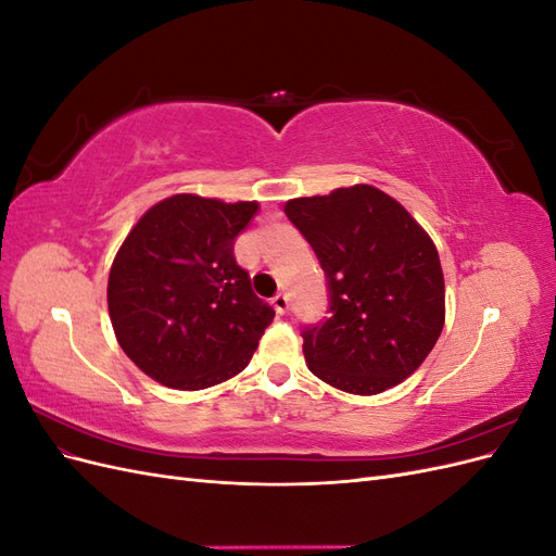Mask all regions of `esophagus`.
I'll return each instance as SVG.
<instances>
[{"label": "esophagus", "instance_id": "34e87169", "mask_svg": "<svg viewBox=\"0 0 556 556\" xmlns=\"http://www.w3.org/2000/svg\"><path fill=\"white\" fill-rule=\"evenodd\" d=\"M274 308H276V313H288V308H290V296L285 294V292H280V294H276L274 296Z\"/></svg>", "mask_w": 556, "mask_h": 556}]
</instances>
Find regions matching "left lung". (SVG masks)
I'll use <instances>...</instances> for the list:
<instances>
[{
	"mask_svg": "<svg viewBox=\"0 0 556 556\" xmlns=\"http://www.w3.org/2000/svg\"><path fill=\"white\" fill-rule=\"evenodd\" d=\"M285 215L327 276L331 317L304 329L311 371L371 396L413 376L445 325L443 268L429 233L374 185L299 197Z\"/></svg>",
	"mask_w": 556,
	"mask_h": 556,
	"instance_id": "obj_1",
	"label": "left lung"
}]
</instances>
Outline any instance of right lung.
I'll return each instance as SVG.
<instances>
[{
	"label": "right lung",
	"mask_w": 556,
	"mask_h": 556,
	"mask_svg": "<svg viewBox=\"0 0 556 556\" xmlns=\"http://www.w3.org/2000/svg\"><path fill=\"white\" fill-rule=\"evenodd\" d=\"M257 208V201L174 194L131 227L106 294L115 339L146 376L194 392L248 366L276 315L233 257Z\"/></svg>",
	"instance_id": "1"
}]
</instances>
